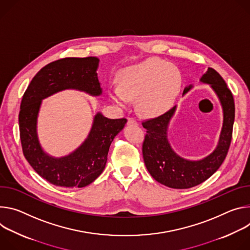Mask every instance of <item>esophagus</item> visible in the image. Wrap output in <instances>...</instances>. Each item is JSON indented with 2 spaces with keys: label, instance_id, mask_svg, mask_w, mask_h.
<instances>
[{
  "label": "esophagus",
  "instance_id": "esophagus-1",
  "mask_svg": "<svg viewBox=\"0 0 250 250\" xmlns=\"http://www.w3.org/2000/svg\"><path fill=\"white\" fill-rule=\"evenodd\" d=\"M128 124L131 125V124H134V125H138V122L136 121V119L132 118V117H129L128 118Z\"/></svg>",
  "mask_w": 250,
  "mask_h": 250
}]
</instances>
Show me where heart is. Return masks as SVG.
<instances>
[{"label": "heart", "instance_id": "obj_1", "mask_svg": "<svg viewBox=\"0 0 250 250\" xmlns=\"http://www.w3.org/2000/svg\"><path fill=\"white\" fill-rule=\"evenodd\" d=\"M182 80L176 65L151 58L123 68L118 75L119 86L109 88L108 95L120 107H127L131 100L137 99L140 113L155 117L174 104Z\"/></svg>", "mask_w": 250, "mask_h": 250}]
</instances>
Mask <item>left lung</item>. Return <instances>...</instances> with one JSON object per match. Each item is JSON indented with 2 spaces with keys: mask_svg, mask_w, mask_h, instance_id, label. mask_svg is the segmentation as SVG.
<instances>
[{
  "mask_svg": "<svg viewBox=\"0 0 250 250\" xmlns=\"http://www.w3.org/2000/svg\"><path fill=\"white\" fill-rule=\"evenodd\" d=\"M201 82L209 84L223 107L224 123L216 148L199 161H190L179 156L168 141V126L177 106L165 114L142 123L147 130L143 142V158L150 175L160 184L172 188H189L198 186L213 175L225 161L232 138L234 122V100L226 81L213 68L208 67ZM192 85L185 88L186 94Z\"/></svg>",
  "mask_w": 250,
  "mask_h": 250,
  "instance_id": "obj_1",
  "label": "left lung"
}]
</instances>
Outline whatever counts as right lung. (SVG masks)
<instances>
[{
    "label": "right lung",
    "mask_w": 250,
    "mask_h": 250,
    "mask_svg": "<svg viewBox=\"0 0 250 250\" xmlns=\"http://www.w3.org/2000/svg\"><path fill=\"white\" fill-rule=\"evenodd\" d=\"M98 63L94 57L52 62L35 75L22 96L19 125L23 156L42 178L54 186L83 188L95 181L105 168L111 143L127 122L125 118L108 119L98 112L85 141L62 158L49 156L40 144L37 123L42 100L64 89L99 96Z\"/></svg>",
    "instance_id": "right-lung-1"
}]
</instances>
